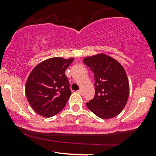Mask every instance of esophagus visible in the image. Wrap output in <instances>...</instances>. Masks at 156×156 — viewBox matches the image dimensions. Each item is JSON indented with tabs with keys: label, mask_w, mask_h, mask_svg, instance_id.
<instances>
[{
	"label": "esophagus",
	"mask_w": 156,
	"mask_h": 156,
	"mask_svg": "<svg viewBox=\"0 0 156 156\" xmlns=\"http://www.w3.org/2000/svg\"><path fill=\"white\" fill-rule=\"evenodd\" d=\"M77 93H78V94H82V90L79 89L78 91H77Z\"/></svg>",
	"instance_id": "esophagus-1"
}]
</instances>
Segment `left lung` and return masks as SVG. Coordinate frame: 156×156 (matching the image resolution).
Segmentation results:
<instances>
[{
  "label": "left lung",
  "mask_w": 156,
  "mask_h": 156,
  "mask_svg": "<svg viewBox=\"0 0 156 156\" xmlns=\"http://www.w3.org/2000/svg\"><path fill=\"white\" fill-rule=\"evenodd\" d=\"M84 62L94 72L95 81V96L86 103L87 108L103 119L118 115L127 104L130 90L123 66L103 53L87 56Z\"/></svg>",
  "instance_id": "1"
}]
</instances>
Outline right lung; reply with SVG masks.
Returning a JSON list of instances; mask_svg holds the SVG:
<instances>
[{
    "label": "right lung",
    "instance_id": "add662e5",
    "mask_svg": "<svg viewBox=\"0 0 156 156\" xmlns=\"http://www.w3.org/2000/svg\"><path fill=\"white\" fill-rule=\"evenodd\" d=\"M73 60L50 58L32 69L26 81V95L36 113L50 118L65 107L72 94L65 72Z\"/></svg>",
    "mask_w": 156,
    "mask_h": 156
}]
</instances>
